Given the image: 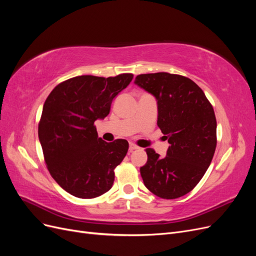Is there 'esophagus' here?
<instances>
[{
    "label": "esophagus",
    "instance_id": "1",
    "mask_svg": "<svg viewBox=\"0 0 256 256\" xmlns=\"http://www.w3.org/2000/svg\"><path fill=\"white\" fill-rule=\"evenodd\" d=\"M138 147L136 145V144H134V143H130L129 144V150L130 152H132V150H138Z\"/></svg>",
    "mask_w": 256,
    "mask_h": 256
}]
</instances>
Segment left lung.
Wrapping results in <instances>:
<instances>
[{"label":"left lung","instance_id":"1","mask_svg":"<svg viewBox=\"0 0 256 256\" xmlns=\"http://www.w3.org/2000/svg\"><path fill=\"white\" fill-rule=\"evenodd\" d=\"M138 88L157 100V125L170 146L161 158L147 148L140 168L145 187L159 198L187 194L210 166L216 145V120L212 106L192 80L168 72L138 74Z\"/></svg>","mask_w":256,"mask_h":256}]
</instances>
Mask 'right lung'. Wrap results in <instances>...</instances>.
Masks as SVG:
<instances>
[{
	"label": "right lung",
	"mask_w": 256,
	"mask_h": 256,
	"mask_svg": "<svg viewBox=\"0 0 256 256\" xmlns=\"http://www.w3.org/2000/svg\"><path fill=\"white\" fill-rule=\"evenodd\" d=\"M132 79V74L74 76L46 99L38 138L51 176L72 196L94 198L112 188L114 168L129 144L122 138L104 141L94 122L109 114L113 99Z\"/></svg>",
	"instance_id": "1"
}]
</instances>
